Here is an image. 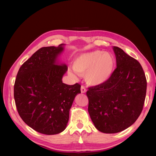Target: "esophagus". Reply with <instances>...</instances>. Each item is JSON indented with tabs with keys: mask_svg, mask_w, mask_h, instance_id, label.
Returning a JSON list of instances; mask_svg holds the SVG:
<instances>
[{
	"mask_svg": "<svg viewBox=\"0 0 156 156\" xmlns=\"http://www.w3.org/2000/svg\"><path fill=\"white\" fill-rule=\"evenodd\" d=\"M86 91H87V90H86L85 87H84V86H81V92L84 94V93L86 92Z\"/></svg>",
	"mask_w": 156,
	"mask_h": 156,
	"instance_id": "1",
	"label": "esophagus"
}]
</instances>
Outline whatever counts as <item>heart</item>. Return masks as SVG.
I'll use <instances>...</instances> for the list:
<instances>
[{"label": "heart", "instance_id": "1", "mask_svg": "<svg viewBox=\"0 0 156 156\" xmlns=\"http://www.w3.org/2000/svg\"><path fill=\"white\" fill-rule=\"evenodd\" d=\"M74 71L80 76L84 75L86 82L90 86H99L106 83L113 74L115 60L110 52L102 50L83 53L75 58L72 64ZM72 77L74 74L68 72Z\"/></svg>", "mask_w": 156, "mask_h": 156}]
</instances>
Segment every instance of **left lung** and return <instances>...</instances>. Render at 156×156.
Here are the masks:
<instances>
[{
	"instance_id": "obj_1",
	"label": "left lung",
	"mask_w": 156,
	"mask_h": 156,
	"mask_svg": "<svg viewBox=\"0 0 156 156\" xmlns=\"http://www.w3.org/2000/svg\"><path fill=\"white\" fill-rule=\"evenodd\" d=\"M116 68L106 83L88 88V112L100 132L114 133L127 129L143 110L147 81L137 60L113 46Z\"/></svg>"
}]
</instances>
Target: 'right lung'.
I'll return each mask as SVG.
<instances>
[{
    "label": "right lung",
    "instance_id": "obj_1",
    "mask_svg": "<svg viewBox=\"0 0 156 156\" xmlns=\"http://www.w3.org/2000/svg\"><path fill=\"white\" fill-rule=\"evenodd\" d=\"M64 45L37 50L22 65L14 83V98L20 118L43 134H58L66 129L75 96L81 93L78 83L62 82L68 67L59 64L58 58Z\"/></svg>",
    "mask_w": 156,
    "mask_h": 156
}]
</instances>
